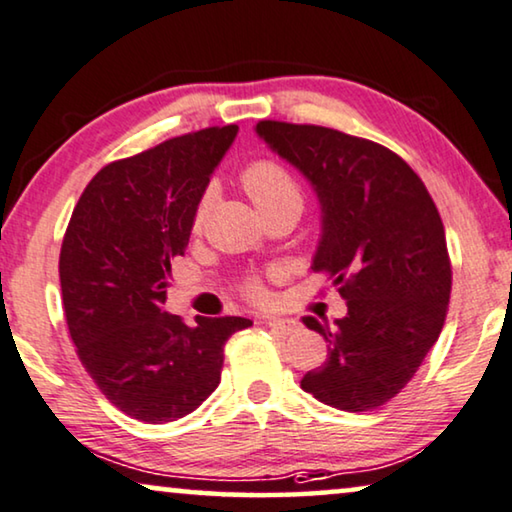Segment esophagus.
Instances as JSON below:
<instances>
[{"label":"esophagus","instance_id":"esophagus-1","mask_svg":"<svg viewBox=\"0 0 512 512\" xmlns=\"http://www.w3.org/2000/svg\"><path fill=\"white\" fill-rule=\"evenodd\" d=\"M264 324L269 326L273 333L285 335V338H287V335H294L296 331H299V324H296L294 319H276V317H273V319H266Z\"/></svg>","mask_w":512,"mask_h":512}]
</instances>
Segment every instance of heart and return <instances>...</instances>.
Listing matches in <instances>:
<instances>
[{"label": "heart", "mask_w": 512, "mask_h": 512, "mask_svg": "<svg viewBox=\"0 0 512 512\" xmlns=\"http://www.w3.org/2000/svg\"><path fill=\"white\" fill-rule=\"evenodd\" d=\"M241 186L250 195V200L257 204L259 211H269L273 207H278V204H287V202L303 204V193H301L299 181L294 179V174L289 172L285 165L276 163V160L259 158L243 167ZM209 209H211V193L207 190V193L200 195V200L195 204V213H193L195 230H202L204 223H207ZM243 292H246L250 299H262L264 287L257 278H248L243 282Z\"/></svg>", "instance_id": "b5f03b06"}]
</instances>
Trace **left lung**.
Masks as SVG:
<instances>
[{"label": "left lung", "instance_id": "8db88e82", "mask_svg": "<svg viewBox=\"0 0 512 512\" xmlns=\"http://www.w3.org/2000/svg\"><path fill=\"white\" fill-rule=\"evenodd\" d=\"M257 133L315 186L322 241L312 271L347 301L335 326L303 317L329 342V358L301 388L342 411L379 409L416 375L446 322L453 269L437 204L384 144L273 119Z\"/></svg>", "mask_w": 512, "mask_h": 512}]
</instances>
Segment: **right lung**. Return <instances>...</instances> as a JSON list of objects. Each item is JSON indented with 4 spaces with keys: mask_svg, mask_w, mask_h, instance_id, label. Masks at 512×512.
I'll return each mask as SVG.
<instances>
[{
    "mask_svg": "<svg viewBox=\"0 0 512 512\" xmlns=\"http://www.w3.org/2000/svg\"><path fill=\"white\" fill-rule=\"evenodd\" d=\"M239 126H211L114 160L87 183L59 255L61 299L80 363L114 407L170 423L216 391L225 342L243 317L163 310L172 262L188 246L193 213Z\"/></svg>",
    "mask_w": 512,
    "mask_h": 512,
    "instance_id": "obj_1",
    "label": "right lung"
}]
</instances>
